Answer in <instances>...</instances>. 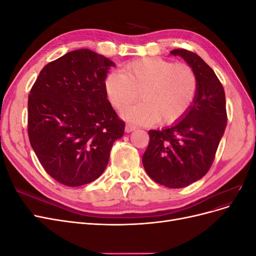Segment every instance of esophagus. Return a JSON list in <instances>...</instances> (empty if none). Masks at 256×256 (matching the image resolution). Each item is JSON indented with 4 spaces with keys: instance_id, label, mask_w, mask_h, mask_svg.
Wrapping results in <instances>:
<instances>
[{
    "instance_id": "1",
    "label": "esophagus",
    "mask_w": 256,
    "mask_h": 256,
    "mask_svg": "<svg viewBox=\"0 0 256 256\" xmlns=\"http://www.w3.org/2000/svg\"><path fill=\"white\" fill-rule=\"evenodd\" d=\"M136 126H134L132 124H127L125 131H126V132H132V131L136 130Z\"/></svg>"
}]
</instances>
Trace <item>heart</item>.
Wrapping results in <instances>:
<instances>
[{
	"label": "heart",
	"mask_w": 256,
	"mask_h": 256,
	"mask_svg": "<svg viewBox=\"0 0 256 256\" xmlns=\"http://www.w3.org/2000/svg\"><path fill=\"white\" fill-rule=\"evenodd\" d=\"M198 88V76L190 66L160 58L134 60L124 72H113L106 79L108 97L118 112L128 109L141 92L143 102L125 114L138 124L180 120L194 102Z\"/></svg>",
	"instance_id": "b5f03b06"
}]
</instances>
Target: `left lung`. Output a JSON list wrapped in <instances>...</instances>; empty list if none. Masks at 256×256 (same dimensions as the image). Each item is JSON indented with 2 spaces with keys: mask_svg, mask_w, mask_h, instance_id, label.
Masks as SVG:
<instances>
[{
  "mask_svg": "<svg viewBox=\"0 0 256 256\" xmlns=\"http://www.w3.org/2000/svg\"><path fill=\"white\" fill-rule=\"evenodd\" d=\"M194 70L198 88L189 111L173 126L150 130L142 162L146 173L168 188H184L200 180L210 168L226 127V94L214 72L198 54L171 51Z\"/></svg>",
  "mask_w": 256,
  "mask_h": 256,
  "instance_id": "8db88e82",
  "label": "left lung"
}]
</instances>
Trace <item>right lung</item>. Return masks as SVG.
Listing matches in <instances>:
<instances>
[{"mask_svg": "<svg viewBox=\"0 0 256 256\" xmlns=\"http://www.w3.org/2000/svg\"><path fill=\"white\" fill-rule=\"evenodd\" d=\"M115 64L79 49L46 65L28 95V132L40 164L68 187L104 173L125 122L106 99V78Z\"/></svg>", "mask_w": 256, "mask_h": 256, "instance_id": "1", "label": "right lung"}]
</instances>
